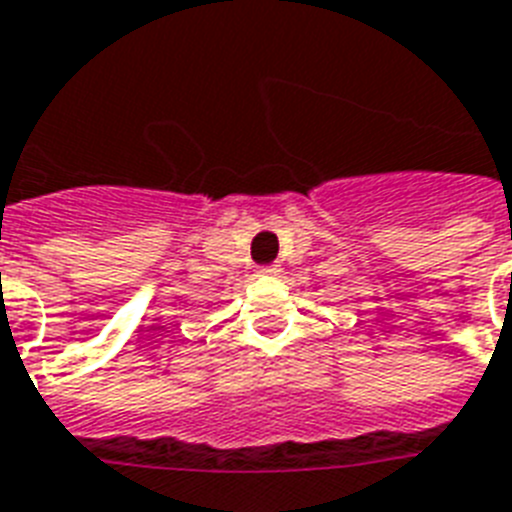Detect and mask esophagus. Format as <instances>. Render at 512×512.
<instances>
[{"instance_id":"obj_1","label":"esophagus","mask_w":512,"mask_h":512,"mask_svg":"<svg viewBox=\"0 0 512 512\" xmlns=\"http://www.w3.org/2000/svg\"><path fill=\"white\" fill-rule=\"evenodd\" d=\"M255 273H257V276H278V273H281V265H278V263L260 265V268H257Z\"/></svg>"}]
</instances>
